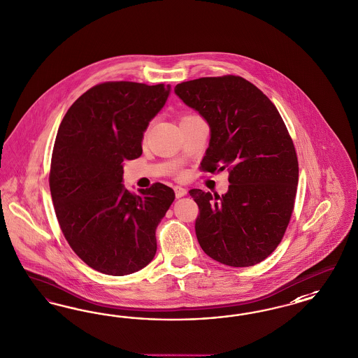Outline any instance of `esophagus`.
<instances>
[{"label": "esophagus", "mask_w": 358, "mask_h": 358, "mask_svg": "<svg viewBox=\"0 0 358 358\" xmlns=\"http://www.w3.org/2000/svg\"><path fill=\"white\" fill-rule=\"evenodd\" d=\"M173 189H175V195H176L178 199H179V197H183L187 195V189L183 188V187H180V185H176Z\"/></svg>", "instance_id": "esophagus-1"}]
</instances>
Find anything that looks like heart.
I'll return each instance as SVG.
<instances>
[{
  "instance_id": "b5f03b06",
  "label": "heart",
  "mask_w": 358,
  "mask_h": 358,
  "mask_svg": "<svg viewBox=\"0 0 358 358\" xmlns=\"http://www.w3.org/2000/svg\"><path fill=\"white\" fill-rule=\"evenodd\" d=\"M188 117H195V115H188ZM188 117H185V118H188Z\"/></svg>"
}]
</instances>
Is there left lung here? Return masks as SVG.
<instances>
[{
  "instance_id": "left-lung-1",
  "label": "left lung",
  "mask_w": 358,
  "mask_h": 358,
  "mask_svg": "<svg viewBox=\"0 0 358 358\" xmlns=\"http://www.w3.org/2000/svg\"><path fill=\"white\" fill-rule=\"evenodd\" d=\"M176 96L207 121L210 138L201 169L229 171L222 196L191 189L204 253L224 265L253 266L275 250L289 225L298 158L275 105L240 76L180 83Z\"/></svg>"
}]
</instances>
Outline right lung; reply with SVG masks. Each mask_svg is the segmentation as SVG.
Wrapping results in <instances>:
<instances>
[{"label":"right lung","mask_w":358,"mask_h":358,"mask_svg":"<svg viewBox=\"0 0 358 358\" xmlns=\"http://www.w3.org/2000/svg\"><path fill=\"white\" fill-rule=\"evenodd\" d=\"M170 92V84H99L59 127L50 171L59 225L72 250L108 275L136 273L157 253L155 231L175 192L155 183L131 194L122 183L124 161L141 157L143 133Z\"/></svg>","instance_id":"1"}]
</instances>
